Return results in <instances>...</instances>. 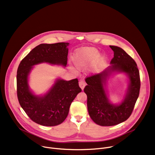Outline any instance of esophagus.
<instances>
[{
	"mask_svg": "<svg viewBox=\"0 0 155 155\" xmlns=\"http://www.w3.org/2000/svg\"><path fill=\"white\" fill-rule=\"evenodd\" d=\"M79 86H80V87H81V89L82 90H83V89L84 88V87H85V86H86V83H85V81H84V80H80V81H79Z\"/></svg>",
	"mask_w": 155,
	"mask_h": 155,
	"instance_id": "esophagus-1",
	"label": "esophagus"
}]
</instances>
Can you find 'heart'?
<instances>
[{
  "instance_id": "obj_1",
  "label": "heart",
  "mask_w": 155,
  "mask_h": 155,
  "mask_svg": "<svg viewBox=\"0 0 155 155\" xmlns=\"http://www.w3.org/2000/svg\"><path fill=\"white\" fill-rule=\"evenodd\" d=\"M98 56L99 52L97 49L94 48H83L76 53L74 61L78 69H83L96 61ZM103 61V60L100 61V66L102 64Z\"/></svg>"
}]
</instances>
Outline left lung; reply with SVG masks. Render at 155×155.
Segmentation results:
<instances>
[{"label":"left lung","instance_id":"obj_1","mask_svg":"<svg viewBox=\"0 0 155 155\" xmlns=\"http://www.w3.org/2000/svg\"><path fill=\"white\" fill-rule=\"evenodd\" d=\"M114 52L112 66L101 73L87 77L84 92L87 97V106L91 119L98 125L112 126L127 120L131 115L139 97L141 86L140 72L135 60L122 48L109 46ZM114 70L126 73L130 80L126 97L119 105L108 101L104 84L108 74Z\"/></svg>","mask_w":155,"mask_h":155}]
</instances>
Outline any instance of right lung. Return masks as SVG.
<instances>
[{
  "label": "right lung",
  "instance_id": "1",
  "mask_svg": "<svg viewBox=\"0 0 155 155\" xmlns=\"http://www.w3.org/2000/svg\"><path fill=\"white\" fill-rule=\"evenodd\" d=\"M69 43L40 44L21 61L17 72V95L20 105L29 118L44 126H55L66 118L70 106L81 92L77 78L70 81L58 79L43 97L34 95L29 90L28 77L34 65L49 63L66 66Z\"/></svg>",
  "mask_w": 155,
  "mask_h": 155
}]
</instances>
